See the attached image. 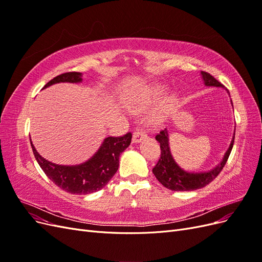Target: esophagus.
I'll return each mask as SVG.
<instances>
[{
    "mask_svg": "<svg viewBox=\"0 0 262 262\" xmlns=\"http://www.w3.org/2000/svg\"><path fill=\"white\" fill-rule=\"evenodd\" d=\"M146 131L144 129H136V131L133 132V136H132V142L133 143H139L143 139L146 138Z\"/></svg>",
    "mask_w": 262,
    "mask_h": 262,
    "instance_id": "esophagus-1",
    "label": "esophagus"
}]
</instances>
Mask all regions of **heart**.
Instances as JSON below:
<instances>
[{"label":"heart","instance_id":"1","mask_svg":"<svg viewBox=\"0 0 262 262\" xmlns=\"http://www.w3.org/2000/svg\"><path fill=\"white\" fill-rule=\"evenodd\" d=\"M166 89L164 86H156V87H153L152 90H149L145 95H143L139 100V106L140 108H145L146 106H149L150 104H153V102L157 101L158 99H160L164 93H165ZM173 102H175V97L173 96H170L168 98H166L165 101L163 102L162 105V108L160 110V113L157 114L156 118H160L163 116L164 113L167 112V110L173 105Z\"/></svg>","mask_w":262,"mask_h":262}]
</instances>
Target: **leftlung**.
Masks as SVG:
<instances>
[{
	"label": "left lung",
	"instance_id": "obj_1",
	"mask_svg": "<svg viewBox=\"0 0 262 262\" xmlns=\"http://www.w3.org/2000/svg\"><path fill=\"white\" fill-rule=\"evenodd\" d=\"M201 75L204 84L207 86L224 87L223 84H221L216 78H214L210 73L203 72L202 71ZM155 139L160 142L161 146V157L153 168V173L155 175L156 179L160 181L164 187L173 190V191H191V190H196L205 187L209 185L212 180L217 177L219 173L225 166L229 154L232 152L235 140V133L231 142V145H229L228 149L226 150L222 162L215 168L203 172L186 171L184 169H181L177 165V163L173 161L169 149L167 130L165 129L162 130L160 133H157Z\"/></svg>",
	"mask_w": 262,
	"mask_h": 262
}]
</instances>
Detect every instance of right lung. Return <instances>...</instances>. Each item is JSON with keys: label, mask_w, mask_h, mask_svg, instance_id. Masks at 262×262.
I'll use <instances>...</instances> for the list:
<instances>
[{"label": "right lung", "mask_w": 262, "mask_h": 262, "mask_svg": "<svg viewBox=\"0 0 262 262\" xmlns=\"http://www.w3.org/2000/svg\"><path fill=\"white\" fill-rule=\"evenodd\" d=\"M80 83L82 73L68 72L55 76L45 85L43 89L55 83ZM132 134L122 137H108L101 146L89 161L75 166L53 164L40 156L30 142L34 155L43 172L50 180L67 192L73 194H87L104 188L117 172L119 156L131 143Z\"/></svg>", "instance_id": "obj_1"}]
</instances>
